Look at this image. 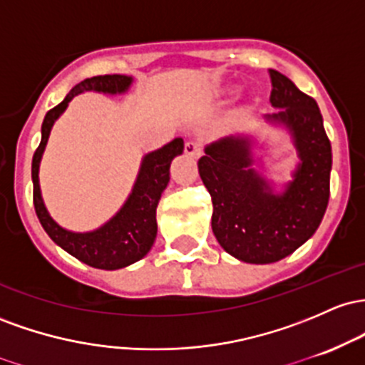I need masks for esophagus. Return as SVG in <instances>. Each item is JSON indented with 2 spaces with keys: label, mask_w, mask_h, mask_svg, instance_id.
Listing matches in <instances>:
<instances>
[{
  "label": "esophagus",
  "mask_w": 365,
  "mask_h": 365,
  "mask_svg": "<svg viewBox=\"0 0 365 365\" xmlns=\"http://www.w3.org/2000/svg\"><path fill=\"white\" fill-rule=\"evenodd\" d=\"M184 153L187 155V157H193V158H198L200 155H202V148H200L198 145L193 141H187L186 145H184Z\"/></svg>",
  "instance_id": "1"
}]
</instances>
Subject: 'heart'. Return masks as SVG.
Here are the masks:
<instances>
[{
    "mask_svg": "<svg viewBox=\"0 0 365 365\" xmlns=\"http://www.w3.org/2000/svg\"><path fill=\"white\" fill-rule=\"evenodd\" d=\"M237 93H240V88L235 84H219L208 93L207 103L210 106H222L231 101Z\"/></svg>",
    "mask_w": 365,
    "mask_h": 365,
    "instance_id": "b5f03b06",
    "label": "heart"
}]
</instances>
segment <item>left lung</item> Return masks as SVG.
<instances>
[{"label":"left lung","mask_w":365,"mask_h":365,"mask_svg":"<svg viewBox=\"0 0 365 365\" xmlns=\"http://www.w3.org/2000/svg\"><path fill=\"white\" fill-rule=\"evenodd\" d=\"M271 73V105L265 124L292 136L298 163L292 181L274 182L255 165L259 141L252 134L226 136L205 146L200 178L212 196V231L229 255L247 264H272L292 255L317 231L329 202L333 165L321 110L286 76Z\"/></svg>","instance_id":"obj_1"}]
</instances>
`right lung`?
I'll use <instances>...</instances> for the list:
<instances>
[{
	"instance_id": "add662e5",
	"label": "right lung",
	"mask_w": 365,
	"mask_h": 365,
	"mask_svg": "<svg viewBox=\"0 0 365 365\" xmlns=\"http://www.w3.org/2000/svg\"><path fill=\"white\" fill-rule=\"evenodd\" d=\"M134 79L130 76H96L73 86L65 100L44 117L41 125V143L32 157V184H34V208L38 219L48 236L71 253L77 260L105 271H117L141 260L150 252L157 237V207L160 196L170 181V163L182 153V138H175L162 148L145 155L139 167L136 182L120 210L103 226L94 231L76 232L61 227L48 212L39 186V165L48 145L51 128L61 113L67 110L73 96L88 91L103 94H124L129 91Z\"/></svg>"
}]
</instances>
